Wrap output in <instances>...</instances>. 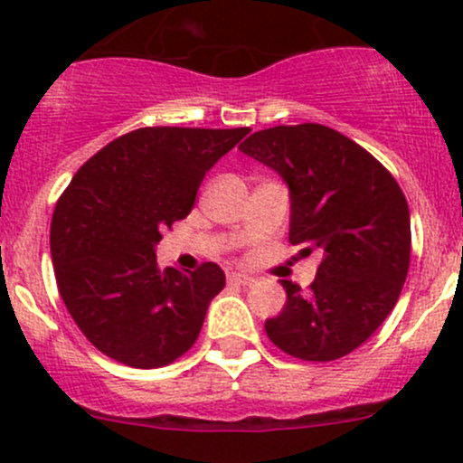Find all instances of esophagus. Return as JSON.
<instances>
[{"instance_id":"obj_1","label":"esophagus","mask_w":463,"mask_h":463,"mask_svg":"<svg viewBox=\"0 0 463 463\" xmlns=\"http://www.w3.org/2000/svg\"><path fill=\"white\" fill-rule=\"evenodd\" d=\"M252 277L246 275V272H231L228 275V284H237V286H250L252 284Z\"/></svg>"}]
</instances>
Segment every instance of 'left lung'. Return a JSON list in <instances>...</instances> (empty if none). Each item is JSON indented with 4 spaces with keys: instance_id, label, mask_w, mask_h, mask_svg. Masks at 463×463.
Listing matches in <instances>:
<instances>
[{
    "instance_id": "left-lung-1",
    "label": "left lung",
    "mask_w": 463,
    "mask_h": 463,
    "mask_svg": "<svg viewBox=\"0 0 463 463\" xmlns=\"http://www.w3.org/2000/svg\"><path fill=\"white\" fill-rule=\"evenodd\" d=\"M240 148L284 177L290 244L319 255L308 293L281 281L286 306L266 321V335L304 362L346 357L395 308L411 266V213L397 179L321 124L260 130Z\"/></svg>"
}]
</instances>
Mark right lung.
I'll list each match as a JSON object with an SVG mask.
<instances>
[{
	"label": "right lung",
	"mask_w": 463,
	"mask_h": 463,
	"mask_svg": "<svg viewBox=\"0 0 463 463\" xmlns=\"http://www.w3.org/2000/svg\"><path fill=\"white\" fill-rule=\"evenodd\" d=\"M250 128L146 126L95 153L57 199L55 279L86 339L133 368L168 366L193 348L226 284L213 261L157 269L155 244L193 211L202 179Z\"/></svg>",
	"instance_id": "1"
}]
</instances>
